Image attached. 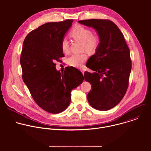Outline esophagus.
I'll list each match as a JSON object with an SVG mask.
<instances>
[{
	"instance_id": "1",
	"label": "esophagus",
	"mask_w": 151,
	"mask_h": 151,
	"mask_svg": "<svg viewBox=\"0 0 151 151\" xmlns=\"http://www.w3.org/2000/svg\"><path fill=\"white\" fill-rule=\"evenodd\" d=\"M81 72L82 73V74L83 75V74H84V72H85V70H84L83 69H81Z\"/></svg>"
}]
</instances>
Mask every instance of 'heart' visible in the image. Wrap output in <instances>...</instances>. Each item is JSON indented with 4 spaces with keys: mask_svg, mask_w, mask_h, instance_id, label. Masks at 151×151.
I'll return each mask as SVG.
<instances>
[{
    "mask_svg": "<svg viewBox=\"0 0 151 151\" xmlns=\"http://www.w3.org/2000/svg\"><path fill=\"white\" fill-rule=\"evenodd\" d=\"M70 36L75 40L82 42V49L90 54L94 53L100 44V37L98 34H93L90 29L81 25L74 26L70 31ZM61 47L64 52L68 53L69 51V44L67 39H63L61 40ZM87 58V55L83 53L73 54L68 58V63L71 66L81 68Z\"/></svg>",
    "mask_w": 151,
    "mask_h": 151,
    "instance_id": "1",
    "label": "heart"
}]
</instances>
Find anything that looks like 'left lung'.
<instances>
[{
  "instance_id": "1",
  "label": "left lung",
  "mask_w": 151,
  "mask_h": 151,
  "mask_svg": "<svg viewBox=\"0 0 151 151\" xmlns=\"http://www.w3.org/2000/svg\"><path fill=\"white\" fill-rule=\"evenodd\" d=\"M78 23L94 29L100 37L95 54L88 60L84 78L92 90L87 95L90 104L99 111H107L122 99L128 86L132 70L130 50L118 26L109 19H90Z\"/></svg>"
}]
</instances>
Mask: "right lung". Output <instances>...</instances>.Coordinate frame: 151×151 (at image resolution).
Segmentation results:
<instances>
[{"instance_id":"obj_1","label":"right lung","mask_w":151,"mask_h":151,"mask_svg":"<svg viewBox=\"0 0 151 151\" xmlns=\"http://www.w3.org/2000/svg\"><path fill=\"white\" fill-rule=\"evenodd\" d=\"M72 23V19H67L45 23L30 32L23 44L20 64L23 81L37 105L51 114L67 108L72 90L84 79L73 67L61 73L54 63L64 57L61 42Z\"/></svg>"}]
</instances>
